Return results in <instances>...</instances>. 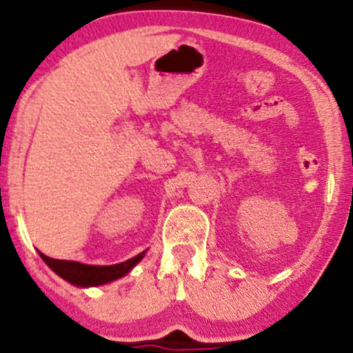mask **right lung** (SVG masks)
I'll use <instances>...</instances> for the list:
<instances>
[{
	"label": "right lung",
	"mask_w": 353,
	"mask_h": 353,
	"mask_svg": "<svg viewBox=\"0 0 353 353\" xmlns=\"http://www.w3.org/2000/svg\"><path fill=\"white\" fill-rule=\"evenodd\" d=\"M41 258L44 260L46 265L54 271L55 274L61 276L62 279H65L67 283L74 284L79 288H92V286H101V284H107L117 279L123 278L125 274H128L131 270L143 260L146 252L136 254L134 258L118 263V265H110V266H97V265H83L79 261H65V260H54V258L46 256L44 253H41Z\"/></svg>",
	"instance_id": "add662e5"
}]
</instances>
